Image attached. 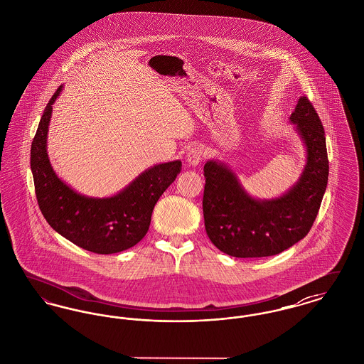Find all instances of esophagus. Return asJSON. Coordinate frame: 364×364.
Instances as JSON below:
<instances>
[{"mask_svg": "<svg viewBox=\"0 0 364 364\" xmlns=\"http://www.w3.org/2000/svg\"><path fill=\"white\" fill-rule=\"evenodd\" d=\"M203 156H205V150H203V147H200V146H193L192 149L188 150V153H187V162L192 165V166H196L202 159H203Z\"/></svg>", "mask_w": 364, "mask_h": 364, "instance_id": "obj_1", "label": "esophagus"}]
</instances>
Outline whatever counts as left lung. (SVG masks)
Masks as SVG:
<instances>
[{"label":"left lung","instance_id":"left-lung-1","mask_svg":"<svg viewBox=\"0 0 364 364\" xmlns=\"http://www.w3.org/2000/svg\"><path fill=\"white\" fill-rule=\"evenodd\" d=\"M307 151L297 183L276 199L250 196L225 164L208 161L203 217L208 239L235 258L272 257L307 236L328 186L329 159L323 125L307 97L289 117Z\"/></svg>","mask_w":364,"mask_h":364}]
</instances>
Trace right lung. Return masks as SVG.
<instances>
[{"label": "right lung", "instance_id": "right-lung-1", "mask_svg": "<svg viewBox=\"0 0 364 364\" xmlns=\"http://www.w3.org/2000/svg\"><path fill=\"white\" fill-rule=\"evenodd\" d=\"M58 87L46 105L31 144V171L39 208L53 229L95 254H116L138 244L147 233L159 196L181 171V161L159 164L139 174L110 198H88L67 186L53 171L46 139Z\"/></svg>", "mask_w": 364, "mask_h": 364}]
</instances>
